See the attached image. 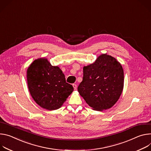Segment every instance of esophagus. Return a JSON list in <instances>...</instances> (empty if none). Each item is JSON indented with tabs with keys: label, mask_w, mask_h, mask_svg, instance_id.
I'll use <instances>...</instances> for the list:
<instances>
[{
	"label": "esophagus",
	"mask_w": 151,
	"mask_h": 151,
	"mask_svg": "<svg viewBox=\"0 0 151 151\" xmlns=\"http://www.w3.org/2000/svg\"><path fill=\"white\" fill-rule=\"evenodd\" d=\"M73 87H74V90H76V89H77V85H76V84H73Z\"/></svg>",
	"instance_id": "obj_1"
}]
</instances>
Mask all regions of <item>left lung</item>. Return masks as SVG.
I'll return each mask as SVG.
<instances>
[{
	"instance_id": "obj_1",
	"label": "left lung",
	"mask_w": 151,
	"mask_h": 151,
	"mask_svg": "<svg viewBox=\"0 0 151 151\" xmlns=\"http://www.w3.org/2000/svg\"><path fill=\"white\" fill-rule=\"evenodd\" d=\"M124 83L121 64L107 53L83 67V80L78 92L86 103L96 111L113 107L122 94Z\"/></svg>"
}]
</instances>
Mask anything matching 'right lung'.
<instances>
[{
	"mask_svg": "<svg viewBox=\"0 0 151 151\" xmlns=\"http://www.w3.org/2000/svg\"><path fill=\"white\" fill-rule=\"evenodd\" d=\"M27 81L29 92L40 107L57 110L73 92V86L66 82L58 66H52L47 58L35 59L28 67Z\"/></svg>",
	"mask_w": 151,
	"mask_h": 151,
	"instance_id": "add662e5",
	"label": "right lung"
}]
</instances>
